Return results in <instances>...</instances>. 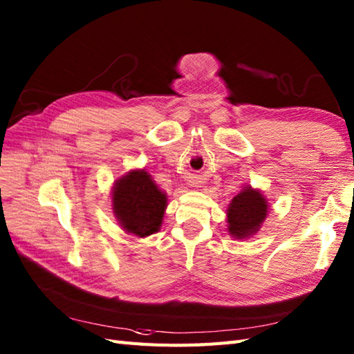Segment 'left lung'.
Listing matches in <instances>:
<instances>
[{
	"mask_svg": "<svg viewBox=\"0 0 354 354\" xmlns=\"http://www.w3.org/2000/svg\"><path fill=\"white\" fill-rule=\"evenodd\" d=\"M268 213L266 199L257 190L245 187L228 207V231L231 236L243 239L259 231Z\"/></svg>",
	"mask_w": 354,
	"mask_h": 354,
	"instance_id": "obj_1",
	"label": "left lung"
}]
</instances>
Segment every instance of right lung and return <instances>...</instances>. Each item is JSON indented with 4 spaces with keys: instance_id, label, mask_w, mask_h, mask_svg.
<instances>
[{
    "instance_id": "obj_1",
    "label": "right lung",
    "mask_w": 354,
    "mask_h": 354,
    "mask_svg": "<svg viewBox=\"0 0 354 354\" xmlns=\"http://www.w3.org/2000/svg\"><path fill=\"white\" fill-rule=\"evenodd\" d=\"M112 207L124 231L146 237L160 230L167 198L147 171L133 170L115 184Z\"/></svg>"
}]
</instances>
